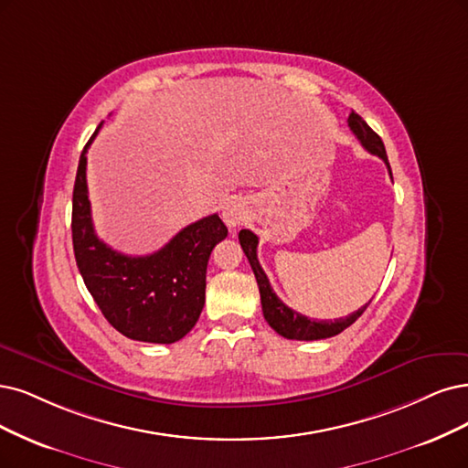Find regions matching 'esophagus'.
<instances>
[{"instance_id": "34e87169", "label": "esophagus", "mask_w": 468, "mask_h": 468, "mask_svg": "<svg viewBox=\"0 0 468 468\" xmlns=\"http://www.w3.org/2000/svg\"><path fill=\"white\" fill-rule=\"evenodd\" d=\"M245 219H247V212H245V206L240 200H231V202H228V206L223 207V221L229 229L239 228V225Z\"/></svg>"}]
</instances>
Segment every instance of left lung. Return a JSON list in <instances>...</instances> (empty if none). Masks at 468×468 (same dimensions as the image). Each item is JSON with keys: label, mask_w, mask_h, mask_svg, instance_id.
Segmentation results:
<instances>
[{"label": "left lung", "mask_w": 468, "mask_h": 468, "mask_svg": "<svg viewBox=\"0 0 468 468\" xmlns=\"http://www.w3.org/2000/svg\"><path fill=\"white\" fill-rule=\"evenodd\" d=\"M349 127L355 133V136L360 141V144L365 146L370 154L382 158L389 169L391 176V167L388 162V154H386V146L370 127L365 119H362L358 113H351L349 115ZM239 243L243 247V252L247 254L250 268L254 271V278L258 283V289H261V301H262V313L266 322L273 327L275 332L280 335L287 337V339H297V341H314V339H325V337H334L337 334H341L343 330H347L351 324L356 322V318H360V314L365 313L368 308V304L372 301H368L365 306H360L356 313L339 318V320H310L303 314H299L297 310L289 308L278 295H275L268 275L264 273L261 262H258L256 256V247H258V237L249 231V229H240L239 231Z\"/></svg>", "instance_id": "1"}]
</instances>
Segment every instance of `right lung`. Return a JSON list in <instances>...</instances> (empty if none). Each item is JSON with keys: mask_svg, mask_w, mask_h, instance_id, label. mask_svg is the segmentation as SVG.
Listing matches in <instances>:
<instances>
[{"mask_svg": "<svg viewBox=\"0 0 468 468\" xmlns=\"http://www.w3.org/2000/svg\"><path fill=\"white\" fill-rule=\"evenodd\" d=\"M98 129L80 154L73 188L71 231L79 271L119 334L134 341L176 343L200 318L207 261L228 237V228L212 214L186 225L154 254L127 256L110 249L94 231L86 186V152Z\"/></svg>", "mask_w": 468, "mask_h": 468, "instance_id": "1", "label": "right lung"}]
</instances>
